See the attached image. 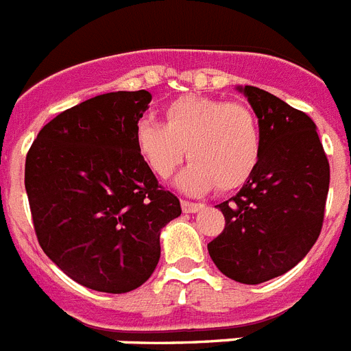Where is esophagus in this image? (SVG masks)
I'll return each mask as SVG.
<instances>
[{"mask_svg": "<svg viewBox=\"0 0 351 351\" xmlns=\"http://www.w3.org/2000/svg\"><path fill=\"white\" fill-rule=\"evenodd\" d=\"M199 208H202V203H193V202H187V199H182V210L187 212V214L198 212Z\"/></svg>", "mask_w": 351, "mask_h": 351, "instance_id": "1", "label": "esophagus"}]
</instances>
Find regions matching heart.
Segmentation results:
<instances>
[{
	"instance_id": "b5f03b06",
	"label": "heart",
	"mask_w": 351,
	"mask_h": 351,
	"mask_svg": "<svg viewBox=\"0 0 351 351\" xmlns=\"http://www.w3.org/2000/svg\"><path fill=\"white\" fill-rule=\"evenodd\" d=\"M134 143L153 175L167 178L184 158L178 175L185 193L216 187L239 189L255 173L262 157V132L255 112L239 101L208 96H182L164 107V123L137 121Z\"/></svg>"
}]
</instances>
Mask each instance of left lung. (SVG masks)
I'll use <instances>...</instances> for the list:
<instances>
[{
    "mask_svg": "<svg viewBox=\"0 0 351 351\" xmlns=\"http://www.w3.org/2000/svg\"><path fill=\"white\" fill-rule=\"evenodd\" d=\"M243 90L258 117L257 169L217 208L225 230L208 243L217 269L241 284H262L293 269L319 237L330 166L305 112L258 87Z\"/></svg>",
    "mask_w": 351,
    "mask_h": 351,
    "instance_id": "1",
    "label": "left lung"
}]
</instances>
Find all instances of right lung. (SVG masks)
<instances>
[{
	"label": "right lung",
	"instance_id": "right-lung-1",
	"mask_svg": "<svg viewBox=\"0 0 351 351\" xmlns=\"http://www.w3.org/2000/svg\"><path fill=\"white\" fill-rule=\"evenodd\" d=\"M149 101L148 90L82 101L44 125L26 155L40 248L99 293H128L148 280L160 258V230L182 214L135 148L134 128Z\"/></svg>",
	"mask_w": 351,
	"mask_h": 351
}]
</instances>
